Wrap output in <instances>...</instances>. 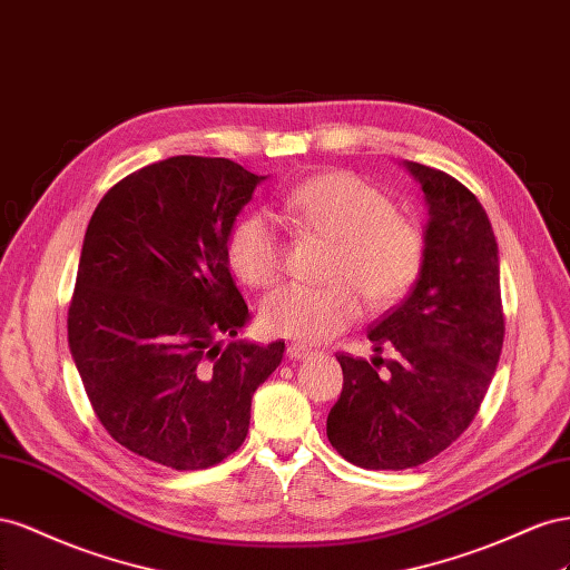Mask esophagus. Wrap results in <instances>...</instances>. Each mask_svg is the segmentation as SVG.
I'll use <instances>...</instances> for the list:
<instances>
[{
  "label": "esophagus",
  "mask_w": 570,
  "mask_h": 570,
  "mask_svg": "<svg viewBox=\"0 0 570 570\" xmlns=\"http://www.w3.org/2000/svg\"><path fill=\"white\" fill-rule=\"evenodd\" d=\"M286 355H288V361H303V357H311L313 351L301 346V344H291V346L286 348Z\"/></svg>",
  "instance_id": "1"
}]
</instances>
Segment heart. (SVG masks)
<instances>
[{
    "instance_id": "1",
    "label": "heart",
    "mask_w": 570,
    "mask_h": 570,
    "mask_svg": "<svg viewBox=\"0 0 570 570\" xmlns=\"http://www.w3.org/2000/svg\"><path fill=\"white\" fill-rule=\"evenodd\" d=\"M286 215L301 229L334 240L327 286L284 284L259 305L272 336L320 344L361 317V294L372 307L409 294L425 259L417 222L399 215L394 200L351 171L307 178L286 195ZM226 263L240 282L263 288L279 279L284 238L269 213L240 217L226 240Z\"/></svg>"
}]
</instances>
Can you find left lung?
I'll list each match as a JSON object with an SVG mask.
<instances>
[{
  "instance_id": "obj_1",
  "label": "left lung",
  "mask_w": 570,
  "mask_h": 570,
  "mask_svg": "<svg viewBox=\"0 0 570 570\" xmlns=\"http://www.w3.org/2000/svg\"><path fill=\"white\" fill-rule=\"evenodd\" d=\"M405 167L428 200L425 259L409 298L370 327L377 355H336L344 389L327 415L332 446L367 470L415 468L456 442L490 389L507 330L497 238L480 200L446 171ZM384 347L397 351L392 362Z\"/></svg>"
}]
</instances>
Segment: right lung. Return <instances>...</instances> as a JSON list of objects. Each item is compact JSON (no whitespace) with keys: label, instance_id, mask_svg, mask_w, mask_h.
Returning a JSON list of instances; mask_svg holds the SVG:
<instances>
[{"label":"right lung","instance_id":"1","mask_svg":"<svg viewBox=\"0 0 570 570\" xmlns=\"http://www.w3.org/2000/svg\"><path fill=\"white\" fill-rule=\"evenodd\" d=\"M263 178L224 157L178 155L121 178L90 217L69 348L100 425L159 465L232 456L255 389L284 357V341L222 344L250 322L226 240Z\"/></svg>","mask_w":570,"mask_h":570}]
</instances>
